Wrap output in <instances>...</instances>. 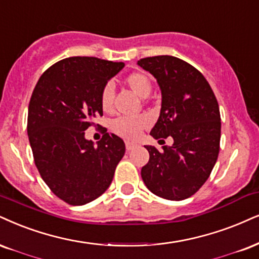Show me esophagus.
<instances>
[{
    "mask_svg": "<svg viewBox=\"0 0 259 259\" xmlns=\"http://www.w3.org/2000/svg\"><path fill=\"white\" fill-rule=\"evenodd\" d=\"M137 146L136 143H132V142H126V149L127 151H131V150H133Z\"/></svg>",
    "mask_w": 259,
    "mask_h": 259,
    "instance_id": "obj_1",
    "label": "esophagus"
}]
</instances>
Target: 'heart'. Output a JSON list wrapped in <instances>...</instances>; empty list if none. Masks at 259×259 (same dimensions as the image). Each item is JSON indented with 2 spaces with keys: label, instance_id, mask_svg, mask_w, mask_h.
Here are the masks:
<instances>
[{
  "label": "heart",
  "instance_id": "1",
  "mask_svg": "<svg viewBox=\"0 0 259 259\" xmlns=\"http://www.w3.org/2000/svg\"><path fill=\"white\" fill-rule=\"evenodd\" d=\"M127 86L132 90L137 96L145 98L148 97L151 92L152 85L150 78L142 72H133L126 76L124 79ZM113 100H114V88L111 84H107L102 89L101 92V107L104 111H110L113 109ZM149 123L148 117L139 116L136 119H130V117H119L114 120L111 123V130L116 135L123 138L135 139L139 136L142 130Z\"/></svg>",
  "mask_w": 259,
  "mask_h": 259
}]
</instances>
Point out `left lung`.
Listing matches in <instances>:
<instances>
[{"instance_id":"obj_1","label":"left lung","mask_w":259,"mask_h":259,"mask_svg":"<svg viewBox=\"0 0 259 259\" xmlns=\"http://www.w3.org/2000/svg\"><path fill=\"white\" fill-rule=\"evenodd\" d=\"M137 63L155 76L162 95L159 117L150 135L174 140L171 146H162L163 151L145 145L150 158L142 168V179L156 196L186 199L203 186L218 161V100L202 73L178 57H146Z\"/></svg>"}]
</instances>
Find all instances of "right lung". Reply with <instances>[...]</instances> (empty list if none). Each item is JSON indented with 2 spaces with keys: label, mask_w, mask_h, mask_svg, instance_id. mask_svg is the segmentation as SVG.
I'll use <instances>...</instances> for the list:
<instances>
[{
  "label": "right lung",
  "mask_w": 259,
  "mask_h": 259,
  "mask_svg": "<svg viewBox=\"0 0 259 259\" xmlns=\"http://www.w3.org/2000/svg\"><path fill=\"white\" fill-rule=\"evenodd\" d=\"M123 67L97 57H68L48 68L32 92L27 135L34 163L50 190L71 205L103 194L126 151L114 133L97 144L85 138L95 117L103 115L102 89Z\"/></svg>",
  "instance_id": "add662e5"
}]
</instances>
